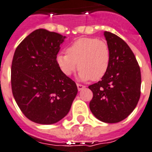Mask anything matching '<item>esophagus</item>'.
<instances>
[{"label":"esophagus","mask_w":152,"mask_h":152,"mask_svg":"<svg viewBox=\"0 0 152 152\" xmlns=\"http://www.w3.org/2000/svg\"><path fill=\"white\" fill-rule=\"evenodd\" d=\"M76 86H77V88H78V91H82L83 89L85 88V87H84V86H83V85L79 84V83H77V84H76Z\"/></svg>","instance_id":"1"}]
</instances>
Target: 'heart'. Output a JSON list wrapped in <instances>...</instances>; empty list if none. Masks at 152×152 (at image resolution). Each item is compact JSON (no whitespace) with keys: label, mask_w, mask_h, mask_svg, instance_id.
<instances>
[{"label":"heart","mask_w":152,"mask_h":152,"mask_svg":"<svg viewBox=\"0 0 152 152\" xmlns=\"http://www.w3.org/2000/svg\"><path fill=\"white\" fill-rule=\"evenodd\" d=\"M66 52L58 54L56 58L59 69L65 76H71L79 68V79L81 81L99 80L108 72L111 53L104 40L93 37L79 38L67 48Z\"/></svg>","instance_id":"obj_1"}]
</instances>
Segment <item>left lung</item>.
<instances>
[{"mask_svg": "<svg viewBox=\"0 0 152 152\" xmlns=\"http://www.w3.org/2000/svg\"><path fill=\"white\" fill-rule=\"evenodd\" d=\"M111 53L110 65L102 80L89 86L93 92L90 109L102 122L115 123L136 108L140 96V69L127 44L115 34L104 33Z\"/></svg>", "mask_w": 152, "mask_h": 152, "instance_id": "1", "label": "left lung"}]
</instances>
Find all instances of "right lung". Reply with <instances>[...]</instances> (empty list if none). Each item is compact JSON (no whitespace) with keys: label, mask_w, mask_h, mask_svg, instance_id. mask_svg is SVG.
I'll list each match as a JSON object with an SVG mask.
<instances>
[{"label":"right lung","mask_w":152,"mask_h":152,"mask_svg":"<svg viewBox=\"0 0 152 152\" xmlns=\"http://www.w3.org/2000/svg\"><path fill=\"white\" fill-rule=\"evenodd\" d=\"M66 37L37 29L17 47L12 64V89L23 114L36 123H58L69 113L78 90L57 64Z\"/></svg>","instance_id":"obj_1"}]
</instances>
